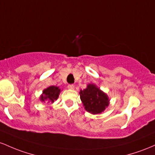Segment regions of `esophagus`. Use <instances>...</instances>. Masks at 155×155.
<instances>
[{"label":"esophagus","mask_w":155,"mask_h":155,"mask_svg":"<svg viewBox=\"0 0 155 155\" xmlns=\"http://www.w3.org/2000/svg\"><path fill=\"white\" fill-rule=\"evenodd\" d=\"M68 88L69 89H71V90H74V85H72V84H69V85H68Z\"/></svg>","instance_id":"obj_1"}]
</instances>
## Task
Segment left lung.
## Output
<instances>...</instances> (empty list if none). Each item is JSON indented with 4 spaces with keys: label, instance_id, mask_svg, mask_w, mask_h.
Wrapping results in <instances>:
<instances>
[{
    "label": "left lung",
    "instance_id": "8db88e82",
    "mask_svg": "<svg viewBox=\"0 0 155 155\" xmlns=\"http://www.w3.org/2000/svg\"><path fill=\"white\" fill-rule=\"evenodd\" d=\"M80 97L86 110L92 114H100L109 105L107 95L94 84H88L86 88L81 90Z\"/></svg>",
    "mask_w": 155,
    "mask_h": 155
}]
</instances>
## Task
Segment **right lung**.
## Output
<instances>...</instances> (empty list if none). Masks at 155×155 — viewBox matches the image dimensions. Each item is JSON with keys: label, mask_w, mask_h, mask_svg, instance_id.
<instances>
[{"label": "right lung", "mask_w": 155, "mask_h": 155, "mask_svg": "<svg viewBox=\"0 0 155 155\" xmlns=\"http://www.w3.org/2000/svg\"><path fill=\"white\" fill-rule=\"evenodd\" d=\"M60 92L61 89L58 87L54 86L48 87L43 91L42 94L40 97V100L44 102L47 101L48 102L53 103L58 99Z\"/></svg>", "instance_id": "obj_1"}]
</instances>
